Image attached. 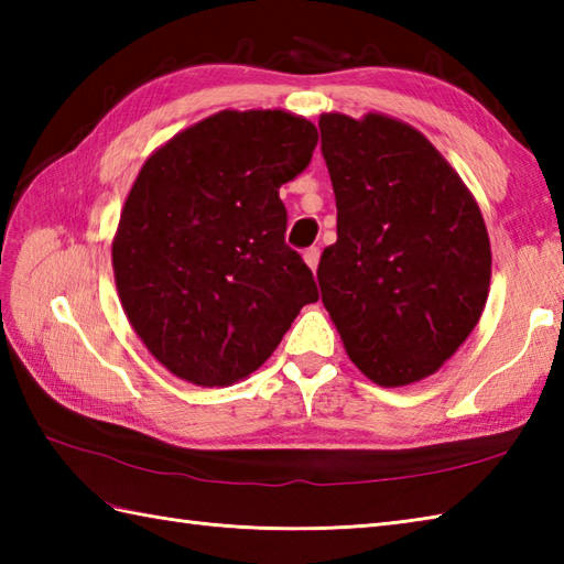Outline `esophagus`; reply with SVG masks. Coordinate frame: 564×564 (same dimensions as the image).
Wrapping results in <instances>:
<instances>
[{
    "label": "esophagus",
    "mask_w": 564,
    "mask_h": 564,
    "mask_svg": "<svg viewBox=\"0 0 564 564\" xmlns=\"http://www.w3.org/2000/svg\"><path fill=\"white\" fill-rule=\"evenodd\" d=\"M303 259H305L307 267L315 271V269H317V263H319V249H317V247H310V249H305Z\"/></svg>",
    "instance_id": "esophagus-1"
}]
</instances>
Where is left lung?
I'll return each mask as SVG.
<instances>
[{
    "label": "left lung",
    "instance_id": "left-lung-1",
    "mask_svg": "<svg viewBox=\"0 0 564 564\" xmlns=\"http://www.w3.org/2000/svg\"><path fill=\"white\" fill-rule=\"evenodd\" d=\"M319 133L337 198V242L317 267L322 303L364 376L410 386L480 322L492 279L482 213L412 126L325 113Z\"/></svg>",
    "mask_w": 564,
    "mask_h": 564
}]
</instances>
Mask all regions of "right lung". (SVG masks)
I'll list each match as a JSON object with an SVG mask.
<instances>
[{
  "instance_id": "obj_1",
  "label": "right lung",
  "mask_w": 564,
  "mask_h": 564,
  "mask_svg": "<svg viewBox=\"0 0 564 564\" xmlns=\"http://www.w3.org/2000/svg\"><path fill=\"white\" fill-rule=\"evenodd\" d=\"M317 128L285 111H220L142 164L113 237L135 334L174 376L225 388L257 370L317 301L285 245L279 188L313 160Z\"/></svg>"
}]
</instances>
